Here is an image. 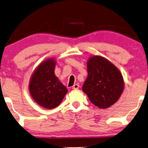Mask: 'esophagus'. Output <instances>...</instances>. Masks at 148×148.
I'll return each mask as SVG.
<instances>
[{"label":"esophagus","mask_w":148,"mask_h":148,"mask_svg":"<svg viewBox=\"0 0 148 148\" xmlns=\"http://www.w3.org/2000/svg\"><path fill=\"white\" fill-rule=\"evenodd\" d=\"M79 88V84H74L73 86H72V89H73V90L78 89V88Z\"/></svg>","instance_id":"esophagus-1"}]
</instances>
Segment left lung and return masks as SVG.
Here are the masks:
<instances>
[{
  "instance_id": "left-lung-1",
  "label": "left lung",
  "mask_w": 148,
  "mask_h": 148,
  "mask_svg": "<svg viewBox=\"0 0 148 148\" xmlns=\"http://www.w3.org/2000/svg\"><path fill=\"white\" fill-rule=\"evenodd\" d=\"M87 78L82 91L93 105L107 109L118 101L124 89L121 71L108 60L95 55L87 62Z\"/></svg>"
}]
</instances>
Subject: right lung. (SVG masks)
<instances>
[{"label":"right lung","mask_w":148,"mask_h":148,"mask_svg":"<svg viewBox=\"0 0 148 148\" xmlns=\"http://www.w3.org/2000/svg\"><path fill=\"white\" fill-rule=\"evenodd\" d=\"M56 61L48 58L36 67L29 83L33 100L43 108L51 109L62 102L68 90L55 75Z\"/></svg>","instance_id":"obj_1"}]
</instances>
